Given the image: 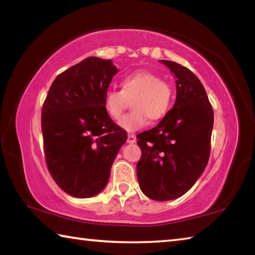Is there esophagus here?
Here are the masks:
<instances>
[{"instance_id":"esophagus-1","label":"esophagus","mask_w":255,"mask_h":255,"mask_svg":"<svg viewBox=\"0 0 255 255\" xmlns=\"http://www.w3.org/2000/svg\"><path fill=\"white\" fill-rule=\"evenodd\" d=\"M127 143H129V144L136 143V136L132 135V133H129L128 138H127Z\"/></svg>"}]
</instances>
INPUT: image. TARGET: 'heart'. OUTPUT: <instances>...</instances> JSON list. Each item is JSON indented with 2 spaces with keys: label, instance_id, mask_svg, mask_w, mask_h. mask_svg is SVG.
<instances>
[{
  "label": "heart",
  "instance_id": "b5f03b06",
  "mask_svg": "<svg viewBox=\"0 0 255 255\" xmlns=\"http://www.w3.org/2000/svg\"><path fill=\"white\" fill-rule=\"evenodd\" d=\"M173 101V89L167 82L149 72H137L125 77L122 90L112 89L106 93L105 107L109 117L118 122L129 102L133 111L120 121V127L127 131L143 128L147 118L150 122L162 119Z\"/></svg>",
  "mask_w": 255,
  "mask_h": 255
}]
</instances>
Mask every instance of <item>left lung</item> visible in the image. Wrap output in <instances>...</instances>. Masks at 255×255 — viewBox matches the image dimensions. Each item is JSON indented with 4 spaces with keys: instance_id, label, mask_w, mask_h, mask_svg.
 I'll use <instances>...</instances> for the list:
<instances>
[{
    "instance_id": "8db88e82",
    "label": "left lung",
    "mask_w": 255,
    "mask_h": 255,
    "mask_svg": "<svg viewBox=\"0 0 255 255\" xmlns=\"http://www.w3.org/2000/svg\"><path fill=\"white\" fill-rule=\"evenodd\" d=\"M159 62L174 74L176 99L156 127L137 136L141 149L137 179L145 196L166 201L183 196L207 166L214 110L204 85L189 68Z\"/></svg>"
}]
</instances>
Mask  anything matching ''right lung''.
I'll return each mask as SVG.
<instances>
[{
	"label": "right lung",
	"instance_id": "obj_1",
	"mask_svg": "<svg viewBox=\"0 0 255 255\" xmlns=\"http://www.w3.org/2000/svg\"><path fill=\"white\" fill-rule=\"evenodd\" d=\"M118 73L111 59L88 57L56 77L41 110L47 167L76 198L101 192L127 132L112 122L105 97Z\"/></svg>",
	"mask_w": 255,
	"mask_h": 255
}]
</instances>
